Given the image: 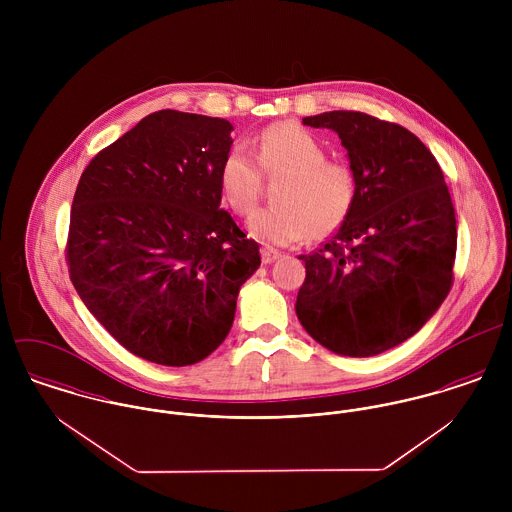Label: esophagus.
I'll return each mask as SVG.
<instances>
[{
    "instance_id": "34e87169",
    "label": "esophagus",
    "mask_w": 512,
    "mask_h": 512,
    "mask_svg": "<svg viewBox=\"0 0 512 512\" xmlns=\"http://www.w3.org/2000/svg\"><path fill=\"white\" fill-rule=\"evenodd\" d=\"M260 252H262V262H264V264H272V262H276V260L282 256L278 250H274V248H270V246H264Z\"/></svg>"
}]
</instances>
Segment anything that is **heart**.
I'll use <instances>...</instances> for the list:
<instances>
[{
  "label": "heart",
  "instance_id": "heart-1",
  "mask_svg": "<svg viewBox=\"0 0 512 512\" xmlns=\"http://www.w3.org/2000/svg\"><path fill=\"white\" fill-rule=\"evenodd\" d=\"M252 153L234 146L222 159L220 193L236 215L254 211L262 177L280 179L272 191L276 205L254 213L248 232L270 246H288L307 234L323 238L337 230L357 199L355 171L329 161L325 146L305 128L280 122L254 140ZM257 161L254 162L253 159Z\"/></svg>",
  "mask_w": 512,
  "mask_h": 512
}]
</instances>
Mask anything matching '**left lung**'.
Instances as JSON below:
<instances>
[{
	"label": "left lung",
	"instance_id": "obj_1",
	"mask_svg": "<svg viewBox=\"0 0 512 512\" xmlns=\"http://www.w3.org/2000/svg\"><path fill=\"white\" fill-rule=\"evenodd\" d=\"M357 177V199L335 236L305 262L295 313L343 357H374L418 333L447 297L457 228L441 167L412 132L363 112H323Z\"/></svg>",
	"mask_w": 512,
	"mask_h": 512
}]
</instances>
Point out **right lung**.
Masks as SVG:
<instances>
[{
	"mask_svg": "<svg viewBox=\"0 0 512 512\" xmlns=\"http://www.w3.org/2000/svg\"><path fill=\"white\" fill-rule=\"evenodd\" d=\"M222 118L159 110L84 169L71 211L74 290L130 353L195 365L226 339L258 244L220 209Z\"/></svg>",
	"mask_w": 512,
	"mask_h": 512,
	"instance_id": "right-lung-1",
	"label": "right lung"
}]
</instances>
